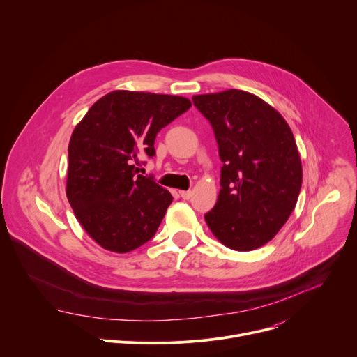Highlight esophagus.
Masks as SVG:
<instances>
[{
	"label": "esophagus",
	"instance_id": "esophagus-1",
	"mask_svg": "<svg viewBox=\"0 0 357 357\" xmlns=\"http://www.w3.org/2000/svg\"><path fill=\"white\" fill-rule=\"evenodd\" d=\"M179 195H181V197H182V199L188 200V199H190L192 192H190V190H181V192H179Z\"/></svg>",
	"mask_w": 357,
	"mask_h": 357
}]
</instances>
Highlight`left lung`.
I'll return each mask as SVG.
<instances>
[{"label":"left lung","mask_w":357,"mask_h":357,"mask_svg":"<svg viewBox=\"0 0 357 357\" xmlns=\"http://www.w3.org/2000/svg\"><path fill=\"white\" fill-rule=\"evenodd\" d=\"M192 101L209 120L223 164L222 189L205 220L226 247L256 250L280 231L296 205L302 165L292 131L275 109L243 90Z\"/></svg>","instance_id":"8db88e82"}]
</instances>
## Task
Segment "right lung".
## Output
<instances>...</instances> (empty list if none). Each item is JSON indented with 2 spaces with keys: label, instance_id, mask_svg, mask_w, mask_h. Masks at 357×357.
I'll return each mask as SVG.
<instances>
[{
  "label": "right lung",
  "instance_id": "obj_1",
  "mask_svg": "<svg viewBox=\"0 0 357 357\" xmlns=\"http://www.w3.org/2000/svg\"><path fill=\"white\" fill-rule=\"evenodd\" d=\"M190 106L181 96L116 90L73 130L66 195L79 223L103 248L128 252L157 233L172 195L152 176L137 175L135 165L155 155L157 134Z\"/></svg>",
  "mask_w": 357,
  "mask_h": 357
}]
</instances>
